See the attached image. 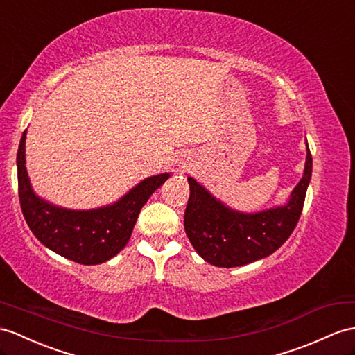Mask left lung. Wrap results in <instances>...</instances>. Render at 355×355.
<instances>
[{"instance_id":"8db88e82","label":"left lung","mask_w":355,"mask_h":355,"mask_svg":"<svg viewBox=\"0 0 355 355\" xmlns=\"http://www.w3.org/2000/svg\"><path fill=\"white\" fill-rule=\"evenodd\" d=\"M304 173L288 202L259 212H241L224 205L196 179L188 178L189 198L184 226L189 243L207 263L243 266L272 254L295 229L312 178V155L306 144Z\"/></svg>"}]
</instances>
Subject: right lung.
<instances>
[{
	"mask_svg": "<svg viewBox=\"0 0 355 355\" xmlns=\"http://www.w3.org/2000/svg\"><path fill=\"white\" fill-rule=\"evenodd\" d=\"M24 131L18 149V187L22 214L40 243L81 265H99L122 252L132 235L141 207L171 176L161 173L143 179L117 202L93 209H67L39 197L25 167Z\"/></svg>",
	"mask_w": 355,
	"mask_h": 355,
	"instance_id": "obj_1",
	"label": "right lung"
}]
</instances>
